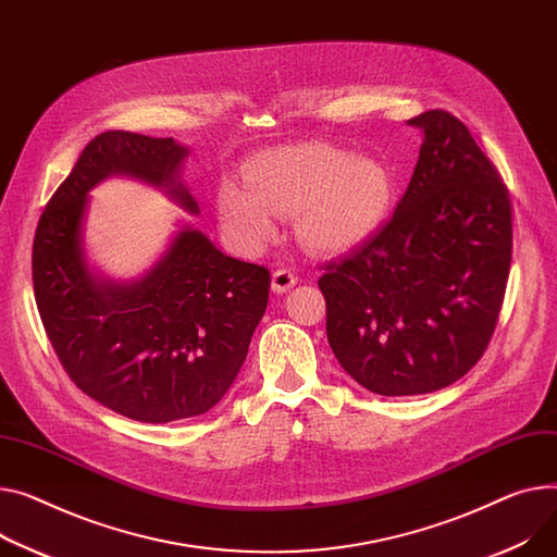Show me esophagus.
Here are the masks:
<instances>
[{"label": "esophagus", "mask_w": 557, "mask_h": 557, "mask_svg": "<svg viewBox=\"0 0 557 557\" xmlns=\"http://www.w3.org/2000/svg\"><path fill=\"white\" fill-rule=\"evenodd\" d=\"M295 284H298V277H295V273L290 269H277L271 277V288L273 293H286L288 288H293Z\"/></svg>", "instance_id": "esophagus-1"}]
</instances>
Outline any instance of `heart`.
Wrapping results in <instances>:
<instances>
[{
  "instance_id": "obj_1",
  "label": "heart",
  "mask_w": 557,
  "mask_h": 557,
  "mask_svg": "<svg viewBox=\"0 0 557 557\" xmlns=\"http://www.w3.org/2000/svg\"><path fill=\"white\" fill-rule=\"evenodd\" d=\"M244 183H221L216 216L246 252L271 244L277 216L290 214L309 250L347 252L379 228L392 203V172L385 163L320 140L259 152L246 165Z\"/></svg>"
}]
</instances>
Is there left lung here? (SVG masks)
<instances>
[{
	"label": "left lung",
	"mask_w": 557,
	"mask_h": 557,
	"mask_svg": "<svg viewBox=\"0 0 557 557\" xmlns=\"http://www.w3.org/2000/svg\"><path fill=\"white\" fill-rule=\"evenodd\" d=\"M407 125L423 143L392 219L318 280L333 354L381 396L436 392L470 372L512 252L508 190L468 127L443 109Z\"/></svg>",
	"instance_id": "left-lung-1"
}]
</instances>
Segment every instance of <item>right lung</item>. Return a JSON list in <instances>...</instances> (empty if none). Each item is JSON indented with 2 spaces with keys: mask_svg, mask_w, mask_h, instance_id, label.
<instances>
[{
  "mask_svg": "<svg viewBox=\"0 0 557 557\" xmlns=\"http://www.w3.org/2000/svg\"><path fill=\"white\" fill-rule=\"evenodd\" d=\"M188 154L174 138L96 136L47 203L33 242L35 300L64 372L140 423L199 417L224 398L269 302L264 267L224 255L185 221L134 280H109L89 264L85 224L96 185L136 178L199 214L181 181Z\"/></svg>",
  "mask_w": 557,
  "mask_h": 557,
  "instance_id": "right-lung-1",
  "label": "right lung"
}]
</instances>
